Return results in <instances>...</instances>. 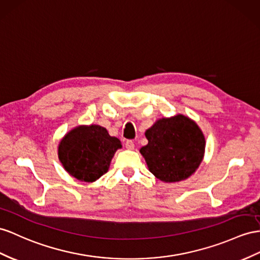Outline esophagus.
<instances>
[{
  "label": "esophagus",
  "mask_w": 260,
  "mask_h": 260,
  "mask_svg": "<svg viewBox=\"0 0 260 260\" xmlns=\"http://www.w3.org/2000/svg\"><path fill=\"white\" fill-rule=\"evenodd\" d=\"M125 147L127 148V149H134V147H135V144H134V142L132 141V139H127V141L125 142Z\"/></svg>",
  "instance_id": "34e87169"
}]
</instances>
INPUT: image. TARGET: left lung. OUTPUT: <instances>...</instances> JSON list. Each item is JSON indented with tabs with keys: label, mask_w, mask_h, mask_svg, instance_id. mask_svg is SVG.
Here are the masks:
<instances>
[{
	"label": "left lung",
	"mask_w": 260,
	"mask_h": 260,
	"mask_svg": "<svg viewBox=\"0 0 260 260\" xmlns=\"http://www.w3.org/2000/svg\"><path fill=\"white\" fill-rule=\"evenodd\" d=\"M148 144L141 148L151 174L165 182L190 177L201 164L205 139L199 126L181 114L157 121L145 133Z\"/></svg>",
	"instance_id": "1"
}]
</instances>
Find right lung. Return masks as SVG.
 Masks as SVG:
<instances>
[{
  "label": "right lung",
  "instance_id": "add662e5",
  "mask_svg": "<svg viewBox=\"0 0 260 260\" xmlns=\"http://www.w3.org/2000/svg\"><path fill=\"white\" fill-rule=\"evenodd\" d=\"M121 142L102 126H79L59 145V159L64 169L80 181L92 182L106 174Z\"/></svg>",
  "mask_w": 260,
  "mask_h": 260
}]
</instances>
